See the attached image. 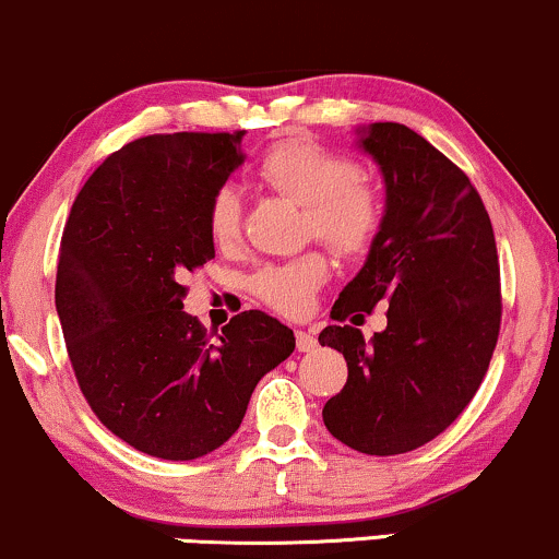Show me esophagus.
Here are the masks:
<instances>
[{"label":"esophagus","mask_w":559,"mask_h":559,"mask_svg":"<svg viewBox=\"0 0 559 559\" xmlns=\"http://www.w3.org/2000/svg\"><path fill=\"white\" fill-rule=\"evenodd\" d=\"M296 348L300 350V354H309V350L317 348V337H313L311 332L298 330V332H296Z\"/></svg>","instance_id":"esophagus-1"}]
</instances>
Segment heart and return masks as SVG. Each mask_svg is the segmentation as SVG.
Returning a JSON list of instances; mask_svg holds the SVG:
<instances>
[{"label": "heart", "mask_w": 559, "mask_h": 559, "mask_svg": "<svg viewBox=\"0 0 559 559\" xmlns=\"http://www.w3.org/2000/svg\"><path fill=\"white\" fill-rule=\"evenodd\" d=\"M255 177L277 195L304 205V231L328 242L335 253L354 259L367 253L378 240L385 218L382 195L346 155L332 153L311 140H285L261 155ZM205 229L213 246L222 250L240 242L242 213L235 187L213 192L205 211ZM328 272L324 253L309 250L296 259L263 263L250 277V293L282 317H304Z\"/></svg>", "instance_id": "b5f03b06"}]
</instances>
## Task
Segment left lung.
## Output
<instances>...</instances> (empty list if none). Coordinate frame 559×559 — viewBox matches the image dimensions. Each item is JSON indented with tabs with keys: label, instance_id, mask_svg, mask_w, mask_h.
Here are the masks:
<instances>
[{
	"label": "left lung",
	"instance_id": "8db88e82",
	"mask_svg": "<svg viewBox=\"0 0 559 559\" xmlns=\"http://www.w3.org/2000/svg\"><path fill=\"white\" fill-rule=\"evenodd\" d=\"M361 147L385 179V218L332 319L359 322L388 304V328L369 343L354 324L319 332L348 364L322 417L346 447L393 456L441 436L486 378L501 324L499 253L478 190L425 136L372 123Z\"/></svg>",
	"mask_w": 559,
	"mask_h": 559
}]
</instances>
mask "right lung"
Here are the masks:
<instances>
[{
	"label": "right lung",
	"mask_w": 559,
	"mask_h": 559,
	"mask_svg": "<svg viewBox=\"0 0 559 559\" xmlns=\"http://www.w3.org/2000/svg\"><path fill=\"white\" fill-rule=\"evenodd\" d=\"M242 134L123 144L62 229L55 306L81 393L112 436L158 460H198L229 441L259 380L296 348L263 311L205 332L181 304V277L216 255L205 211L242 163Z\"/></svg>",
	"instance_id": "obj_1"
}]
</instances>
